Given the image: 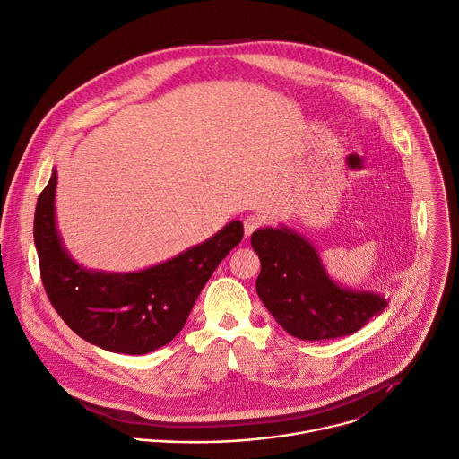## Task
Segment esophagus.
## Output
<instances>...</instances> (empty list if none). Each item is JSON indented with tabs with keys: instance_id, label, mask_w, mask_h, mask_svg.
<instances>
[{
	"instance_id": "esophagus-1",
	"label": "esophagus",
	"mask_w": 459,
	"mask_h": 459,
	"mask_svg": "<svg viewBox=\"0 0 459 459\" xmlns=\"http://www.w3.org/2000/svg\"><path fill=\"white\" fill-rule=\"evenodd\" d=\"M265 224V219L258 213H253L249 217L244 219V231H246V237H251L253 231H256L258 228H262Z\"/></svg>"
}]
</instances>
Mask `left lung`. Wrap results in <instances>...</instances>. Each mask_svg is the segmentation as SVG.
<instances>
[{
    "label": "left lung",
    "instance_id": "obj_1",
    "mask_svg": "<svg viewBox=\"0 0 459 459\" xmlns=\"http://www.w3.org/2000/svg\"><path fill=\"white\" fill-rule=\"evenodd\" d=\"M251 246L262 264L256 292L276 323L298 339L350 335L387 307L380 294L333 283L308 240L287 228L256 230Z\"/></svg>",
    "mask_w": 459,
    "mask_h": 459
}]
</instances>
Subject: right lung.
Instances as JSON below:
<instances>
[{"label": "right lung", "mask_w": 459, "mask_h": 459, "mask_svg": "<svg viewBox=\"0 0 459 459\" xmlns=\"http://www.w3.org/2000/svg\"><path fill=\"white\" fill-rule=\"evenodd\" d=\"M56 170L41 192L34 217V240L41 280L50 303L84 341L104 350L143 355L170 342L230 251L244 226L233 221L206 242L140 273L106 274L77 265L56 228Z\"/></svg>", "instance_id": "right-lung-1"}]
</instances>
